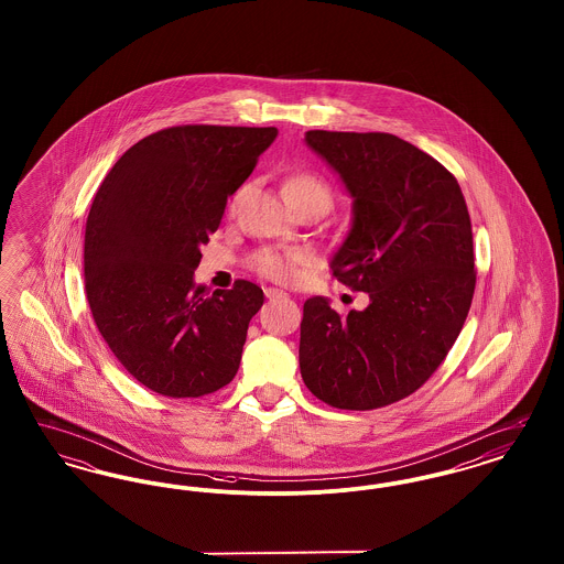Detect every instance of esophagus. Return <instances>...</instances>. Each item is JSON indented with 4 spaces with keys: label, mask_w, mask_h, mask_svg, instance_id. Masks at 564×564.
<instances>
[{
    "label": "esophagus",
    "mask_w": 564,
    "mask_h": 564,
    "mask_svg": "<svg viewBox=\"0 0 564 564\" xmlns=\"http://www.w3.org/2000/svg\"><path fill=\"white\" fill-rule=\"evenodd\" d=\"M264 294H267V297H288L285 292H281V290H274V288H267V290H264Z\"/></svg>",
    "instance_id": "34e87169"
}]
</instances>
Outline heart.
Segmentation results:
<instances>
[{
  "mask_svg": "<svg viewBox=\"0 0 564 564\" xmlns=\"http://www.w3.org/2000/svg\"><path fill=\"white\" fill-rule=\"evenodd\" d=\"M283 196L292 207L311 203V200L323 203L327 209L332 205V188L317 173H311V171L292 173L283 182ZM230 207H235V200L230 203ZM306 262H308V253L302 249H274V247L258 249L249 258L251 270L276 283H292L297 276V269Z\"/></svg>",
  "mask_w": 564,
  "mask_h": 564,
  "instance_id": "1",
  "label": "heart"
}]
</instances>
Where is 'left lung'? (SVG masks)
I'll return each instance as SVG.
<instances>
[{
    "label": "left lung",
    "instance_id": "1",
    "mask_svg": "<svg viewBox=\"0 0 564 564\" xmlns=\"http://www.w3.org/2000/svg\"><path fill=\"white\" fill-rule=\"evenodd\" d=\"M355 198L332 274L366 292L338 315L315 295L300 323V372L340 410H375L421 389L453 349L476 290L471 219L455 175L391 133L308 131Z\"/></svg>",
    "mask_w": 564,
    "mask_h": 564
}]
</instances>
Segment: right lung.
<instances>
[{
    "label": "right lung",
    "instance_id": "add662e5",
    "mask_svg": "<svg viewBox=\"0 0 564 564\" xmlns=\"http://www.w3.org/2000/svg\"><path fill=\"white\" fill-rule=\"evenodd\" d=\"M274 127L182 124L148 134L111 166L84 235V288L104 340L143 387L203 398L239 370L264 292L194 285L200 245L221 221Z\"/></svg>",
    "mask_w": 564,
    "mask_h": 564
}]
</instances>
